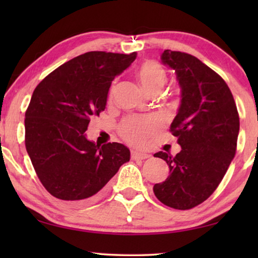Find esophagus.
Listing matches in <instances>:
<instances>
[{
  "mask_svg": "<svg viewBox=\"0 0 258 258\" xmlns=\"http://www.w3.org/2000/svg\"><path fill=\"white\" fill-rule=\"evenodd\" d=\"M131 157H132V159H147L149 158L150 155L148 154H145V152H140V151H132V155H131Z\"/></svg>",
  "mask_w": 258,
  "mask_h": 258,
  "instance_id": "34e87169",
  "label": "esophagus"
}]
</instances>
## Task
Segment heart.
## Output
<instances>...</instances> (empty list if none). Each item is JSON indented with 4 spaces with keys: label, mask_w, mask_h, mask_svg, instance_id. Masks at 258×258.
<instances>
[{
    "label": "heart",
    "mask_w": 258,
    "mask_h": 258,
    "mask_svg": "<svg viewBox=\"0 0 258 258\" xmlns=\"http://www.w3.org/2000/svg\"><path fill=\"white\" fill-rule=\"evenodd\" d=\"M138 78L146 92L149 94L159 93L167 80V74L158 62L147 60L138 69ZM158 128V123L152 118L131 117L120 127V134L126 141L140 146L146 139Z\"/></svg>",
    "instance_id": "obj_1"
}]
</instances>
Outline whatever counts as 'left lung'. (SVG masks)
Masks as SVG:
<instances>
[{"label":"left lung","mask_w":258,"mask_h":258,"mask_svg":"<svg viewBox=\"0 0 258 258\" xmlns=\"http://www.w3.org/2000/svg\"><path fill=\"white\" fill-rule=\"evenodd\" d=\"M161 62L176 74L181 104L171 124L181 151H159L169 175L154 185L155 196L168 207L194 208L220 184L237 149L239 115L233 95L223 78L196 56L165 50Z\"/></svg>","instance_id":"obj_1"}]
</instances>
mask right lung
<instances>
[{"mask_svg":"<svg viewBox=\"0 0 258 258\" xmlns=\"http://www.w3.org/2000/svg\"><path fill=\"white\" fill-rule=\"evenodd\" d=\"M137 58L86 52L49 74L34 90L25 113V145L38 178L53 197L73 205L92 202L130 160L121 143L86 139L91 117L107 104L109 87Z\"/></svg>","mask_w":258,"mask_h":258,"instance_id":"1","label":"right lung"}]
</instances>
